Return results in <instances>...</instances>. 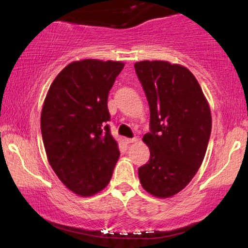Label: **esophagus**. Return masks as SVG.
I'll use <instances>...</instances> for the list:
<instances>
[{"label": "esophagus", "instance_id": "obj_1", "mask_svg": "<svg viewBox=\"0 0 248 248\" xmlns=\"http://www.w3.org/2000/svg\"><path fill=\"white\" fill-rule=\"evenodd\" d=\"M138 141V139L137 138H133V139H125V142H126V143H134V142H137Z\"/></svg>", "mask_w": 248, "mask_h": 248}]
</instances>
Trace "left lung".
<instances>
[{"label":"left lung","mask_w":248,"mask_h":248,"mask_svg":"<svg viewBox=\"0 0 248 248\" xmlns=\"http://www.w3.org/2000/svg\"><path fill=\"white\" fill-rule=\"evenodd\" d=\"M150 107V133L142 141L150 159L139 168L145 191L171 198L188 185L203 159L212 118L202 88L187 67L168 61L134 64Z\"/></svg>","instance_id":"left-lung-1"}]
</instances>
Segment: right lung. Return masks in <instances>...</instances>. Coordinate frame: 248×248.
I'll list each match as a JSON object with an SVG mask.
<instances>
[{"instance_id":"add662e5","label":"right lung","mask_w":248,"mask_h":248,"mask_svg":"<svg viewBox=\"0 0 248 248\" xmlns=\"http://www.w3.org/2000/svg\"><path fill=\"white\" fill-rule=\"evenodd\" d=\"M124 65L121 61H74L57 74L44 100L40 128L47 160L79 196L103 191L120 158L106 125L107 99Z\"/></svg>"}]
</instances>
